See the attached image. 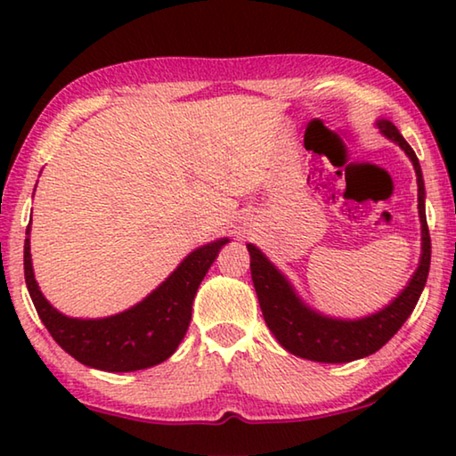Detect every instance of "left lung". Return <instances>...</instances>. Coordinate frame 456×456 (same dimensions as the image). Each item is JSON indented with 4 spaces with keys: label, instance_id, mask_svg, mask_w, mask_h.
Returning a JSON list of instances; mask_svg holds the SVG:
<instances>
[{
    "label": "left lung",
    "instance_id": "8db88e82",
    "mask_svg": "<svg viewBox=\"0 0 456 456\" xmlns=\"http://www.w3.org/2000/svg\"><path fill=\"white\" fill-rule=\"evenodd\" d=\"M378 128L384 136L395 141L412 160L419 183V215L422 225V256L419 269L408 281L404 291L384 310L360 320H336L314 312L302 299L289 281L277 272L275 265L261 253L256 245H247L251 256V280L256 285L257 299L264 312V320L272 334L285 350L293 356L326 362V364H344L358 358H366L388 342L403 328V323L412 314L416 302L427 283L430 269V235L424 213V181L422 171L411 144L398 133L390 120H378Z\"/></svg>",
    "mask_w": 456,
    "mask_h": 456
}]
</instances>
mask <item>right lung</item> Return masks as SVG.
I'll use <instances>...</instances> for the list:
<instances>
[{
  "label": "right lung",
  "mask_w": 456,
  "mask_h": 456,
  "mask_svg": "<svg viewBox=\"0 0 456 456\" xmlns=\"http://www.w3.org/2000/svg\"><path fill=\"white\" fill-rule=\"evenodd\" d=\"M225 243L229 239L199 247L141 304L102 320L68 318L48 304L36 283L29 239L24 245L26 285L37 315L61 350L84 366L104 372H134L160 364L179 348L187 334L195 293Z\"/></svg>",
  "instance_id": "1"
}]
</instances>
